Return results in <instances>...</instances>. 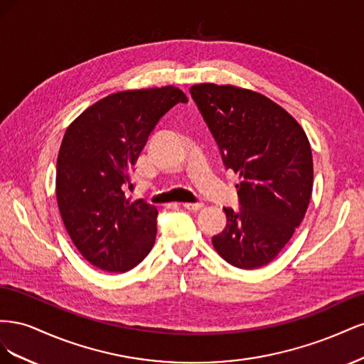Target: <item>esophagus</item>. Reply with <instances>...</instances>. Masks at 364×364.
<instances>
[{
	"instance_id": "34e87169",
	"label": "esophagus",
	"mask_w": 364,
	"mask_h": 364,
	"mask_svg": "<svg viewBox=\"0 0 364 364\" xmlns=\"http://www.w3.org/2000/svg\"><path fill=\"white\" fill-rule=\"evenodd\" d=\"M203 206H205L203 203H183V208L188 209V211H193V213L200 211Z\"/></svg>"
}]
</instances>
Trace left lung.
<instances>
[{
  "mask_svg": "<svg viewBox=\"0 0 364 364\" xmlns=\"http://www.w3.org/2000/svg\"><path fill=\"white\" fill-rule=\"evenodd\" d=\"M193 100L218 144L226 168L240 174V208L213 237L217 253L238 269L278 257L305 217L313 191V156L301 124L259 92L200 83Z\"/></svg>",
  "mask_w": 364,
  "mask_h": 364,
  "instance_id": "left-lung-1",
  "label": "left lung"
}]
</instances>
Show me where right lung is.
<instances>
[{
  "label": "right lung",
  "mask_w": 364,
  "mask_h": 364,
  "mask_svg": "<svg viewBox=\"0 0 364 364\" xmlns=\"http://www.w3.org/2000/svg\"><path fill=\"white\" fill-rule=\"evenodd\" d=\"M188 98L174 86L121 91L77 117L65 132L56 196L65 229L92 266L124 273L155 245L158 209L124 194L158 121Z\"/></svg>",
  "instance_id": "right-lung-1"
}]
</instances>
